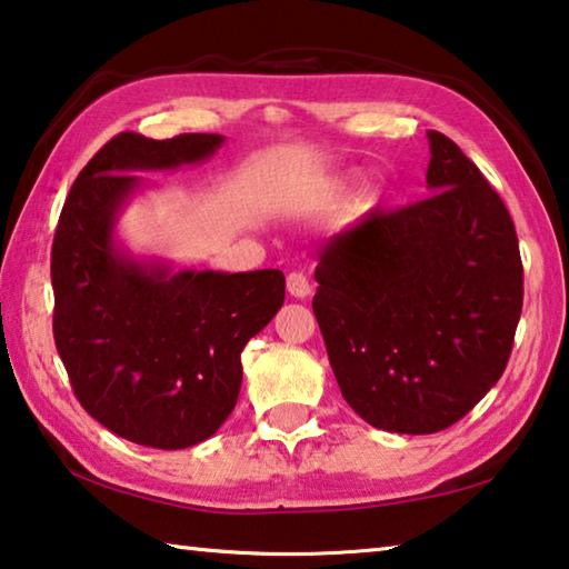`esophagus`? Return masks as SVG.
I'll use <instances>...</instances> for the list:
<instances>
[{
	"instance_id": "obj_1",
	"label": "esophagus",
	"mask_w": 569,
	"mask_h": 569,
	"mask_svg": "<svg viewBox=\"0 0 569 569\" xmlns=\"http://www.w3.org/2000/svg\"><path fill=\"white\" fill-rule=\"evenodd\" d=\"M286 288L293 298H306L308 293H311V283H308V278L303 273H288Z\"/></svg>"
}]
</instances>
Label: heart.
<instances>
[{
	"label": "heart",
	"instance_id": "obj_1",
	"mask_svg": "<svg viewBox=\"0 0 569 569\" xmlns=\"http://www.w3.org/2000/svg\"><path fill=\"white\" fill-rule=\"evenodd\" d=\"M349 186H351V178H336L331 186H329V196H343L346 190H349Z\"/></svg>",
	"mask_w": 569,
	"mask_h": 569
}]
</instances>
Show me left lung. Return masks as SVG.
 I'll list each match as a JSON object with an SVG mask.
<instances>
[{"label": "left lung", "mask_w": 569, "mask_h": 569, "mask_svg": "<svg viewBox=\"0 0 569 569\" xmlns=\"http://www.w3.org/2000/svg\"><path fill=\"white\" fill-rule=\"evenodd\" d=\"M435 196L323 240L313 313L349 407L397 435L459 421L502 377L522 313V261L502 198L429 130Z\"/></svg>", "instance_id": "8db88e82"}]
</instances>
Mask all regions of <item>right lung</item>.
<instances>
[{"mask_svg": "<svg viewBox=\"0 0 569 569\" xmlns=\"http://www.w3.org/2000/svg\"><path fill=\"white\" fill-rule=\"evenodd\" d=\"M223 134L150 140L120 132L77 176L52 243L54 343L84 411L114 435L186 449L216 435L243 381L240 351L271 323L286 278L268 271H176L118 236L134 172L213 158Z\"/></svg>", "mask_w": 569, "mask_h": 569, "instance_id": "obj_1", "label": "right lung"}]
</instances>
